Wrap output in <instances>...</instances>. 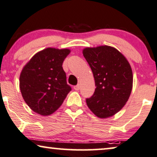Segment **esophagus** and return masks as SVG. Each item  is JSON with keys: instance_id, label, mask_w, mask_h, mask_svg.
<instances>
[{"instance_id": "obj_1", "label": "esophagus", "mask_w": 157, "mask_h": 157, "mask_svg": "<svg viewBox=\"0 0 157 157\" xmlns=\"http://www.w3.org/2000/svg\"><path fill=\"white\" fill-rule=\"evenodd\" d=\"M80 85H77V86H74V89H75V90H80Z\"/></svg>"}]
</instances>
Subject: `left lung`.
Masks as SVG:
<instances>
[{"instance_id": "1", "label": "left lung", "mask_w": 157, "mask_h": 157, "mask_svg": "<svg viewBox=\"0 0 157 157\" xmlns=\"http://www.w3.org/2000/svg\"><path fill=\"white\" fill-rule=\"evenodd\" d=\"M93 72L95 91L86 103L100 118L113 116L122 109L132 89L133 75L126 58L113 47L87 48L82 50Z\"/></svg>"}]
</instances>
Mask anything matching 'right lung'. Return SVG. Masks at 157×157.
<instances>
[{
	"label": "right lung",
	"mask_w": 157,
	"mask_h": 157,
	"mask_svg": "<svg viewBox=\"0 0 157 157\" xmlns=\"http://www.w3.org/2000/svg\"><path fill=\"white\" fill-rule=\"evenodd\" d=\"M69 52V49L46 48L35 54L22 69L20 91L26 104L38 114H52L71 90L62 67Z\"/></svg>",
	"instance_id": "obj_1"
}]
</instances>
